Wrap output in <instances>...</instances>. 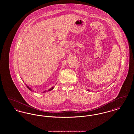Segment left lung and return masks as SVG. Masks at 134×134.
<instances>
[{
    "instance_id": "obj_1",
    "label": "left lung",
    "mask_w": 134,
    "mask_h": 134,
    "mask_svg": "<svg viewBox=\"0 0 134 134\" xmlns=\"http://www.w3.org/2000/svg\"><path fill=\"white\" fill-rule=\"evenodd\" d=\"M89 90H89V89H88V90H87V91H89Z\"/></svg>"
}]
</instances>
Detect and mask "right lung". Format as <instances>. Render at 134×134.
Masks as SVG:
<instances>
[{"label":"right lung","instance_id":"1","mask_svg":"<svg viewBox=\"0 0 134 134\" xmlns=\"http://www.w3.org/2000/svg\"><path fill=\"white\" fill-rule=\"evenodd\" d=\"M25 84H26V87H27V88H28V89H29L30 90H31V91H33V90L31 88V87H30L28 85H27L26 84V83H25ZM54 87L55 86H53L52 87H51V88H50L49 89H48V90H45V91H44L43 92V93H45V92H48V91H51L52 90H53V89H54Z\"/></svg>","mask_w":134,"mask_h":134}]
</instances>
